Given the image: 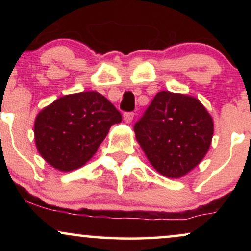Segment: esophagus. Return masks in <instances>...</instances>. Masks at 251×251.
I'll return each mask as SVG.
<instances>
[{
	"label": "esophagus",
	"instance_id": "34e87169",
	"mask_svg": "<svg viewBox=\"0 0 251 251\" xmlns=\"http://www.w3.org/2000/svg\"><path fill=\"white\" fill-rule=\"evenodd\" d=\"M124 122L127 123V124H131L132 120H133L134 118V113H132V112H127V113H124Z\"/></svg>",
	"mask_w": 251,
	"mask_h": 251
}]
</instances>
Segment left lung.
I'll return each instance as SVG.
<instances>
[{
	"label": "left lung",
	"instance_id": "obj_1",
	"mask_svg": "<svg viewBox=\"0 0 251 251\" xmlns=\"http://www.w3.org/2000/svg\"><path fill=\"white\" fill-rule=\"evenodd\" d=\"M134 132L157 172L177 179L195 169L208 153L214 120L197 98L162 91L135 124Z\"/></svg>",
	"mask_w": 251,
	"mask_h": 251
}]
</instances>
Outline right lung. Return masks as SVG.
I'll return each instance as SVG.
<instances>
[{"label": "right lung", "mask_w": 251, "mask_h": 251, "mask_svg": "<svg viewBox=\"0 0 251 251\" xmlns=\"http://www.w3.org/2000/svg\"><path fill=\"white\" fill-rule=\"evenodd\" d=\"M120 122V112L98 92L67 94L37 113L36 149L54 169L73 171L91 160L111 126Z\"/></svg>", "instance_id": "right-lung-1"}]
</instances>
